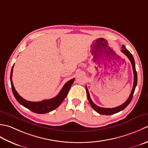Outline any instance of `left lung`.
I'll list each match as a JSON object with an SVG mask.
<instances>
[{"label":"left lung","mask_w":148,"mask_h":148,"mask_svg":"<svg viewBox=\"0 0 148 148\" xmlns=\"http://www.w3.org/2000/svg\"><path fill=\"white\" fill-rule=\"evenodd\" d=\"M121 52L123 53H124L125 55L127 56L130 61V62L132 63V68H133L134 76V85H133V88H132V90L131 94H130V95L129 98H128L127 100H126L124 103L121 105L120 106H118L117 107H114V108H112L99 107L97 106V105H96V104L93 103L92 101L91 100V98H90V95H89L88 89H87V87L86 86L87 99H88L90 105H91V106L92 107V108L96 111V112H97L98 113L100 114H103V115H112V114L117 113V112H120V111L124 110L125 108L128 106V104L131 102L132 98H133L135 87H136V86H137V73L136 70H135V61H134V57H133V56L132 55V53L130 52L127 49H126V47L124 46V45H123V46H122Z\"/></svg>","instance_id":"left-lung-1"}]
</instances>
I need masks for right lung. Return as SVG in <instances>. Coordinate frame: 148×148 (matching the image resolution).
Returning <instances> with one entry per match:
<instances>
[{
	"mask_svg": "<svg viewBox=\"0 0 148 148\" xmlns=\"http://www.w3.org/2000/svg\"><path fill=\"white\" fill-rule=\"evenodd\" d=\"M13 67L14 65L13 66V67H12L11 69L10 75V81L11 84L12 91H13L14 98H16V100L18 101L21 105H23V107L28 108L30 110H31L32 112L37 114L48 113L58 107L59 105L61 104L64 98L66 97L69 90H70L71 85L73 84L75 80V78H73V79H71L70 80H69L68 82H66L64 84V86H63L62 89L61 90V91L59 92V94L57 95L56 97L49 99H45V100H43L41 101H29L27 100H25V99L21 97L14 88L13 82H12V75H13Z\"/></svg>",
	"mask_w": 148,
	"mask_h": 148,
	"instance_id": "right-lung-1",
	"label": "right lung"
}]
</instances>
